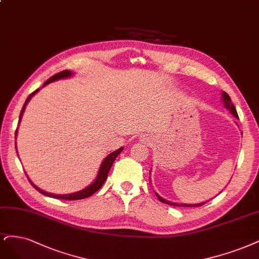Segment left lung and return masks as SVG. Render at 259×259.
<instances>
[{
    "mask_svg": "<svg viewBox=\"0 0 259 259\" xmlns=\"http://www.w3.org/2000/svg\"><path fill=\"white\" fill-rule=\"evenodd\" d=\"M222 102H223V104H224V107L226 109H228L229 111H230V113L233 114V115H235V118H237V119H239V117H238V113H237V110H236V108H235V106H234V104L231 103V100H230V97H229V95L226 93V92H224L223 91L222 92ZM151 172V171H150ZM155 195H156V197L158 198V200L159 201H162V202H164V203H167V204H170V206H176V207H200V206H202V204H204L206 202H208V201H206V202H200V203H195V204H189V203H178V202H172V201H168V200H166V199H164V198H162L160 197V196L155 192Z\"/></svg>",
    "mask_w": 259,
    "mask_h": 259,
    "instance_id": "obj_1",
    "label": "left lung"
}]
</instances>
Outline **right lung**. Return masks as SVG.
I'll use <instances>...</instances> for the list:
<instances>
[{
  "mask_svg": "<svg viewBox=\"0 0 259 259\" xmlns=\"http://www.w3.org/2000/svg\"><path fill=\"white\" fill-rule=\"evenodd\" d=\"M73 75H74V72H72V70H69V69L63 70V72H60V73L56 74L55 76H52L51 78H49V79L47 80V81L44 83V85H42L41 88L46 87L47 84H49V83H51V82H53V81H57V80L66 79V78H69V77H73ZM38 91H39V89H37V90H35L32 94L29 95L28 99H26V101H25V103H24V105H23V107H22V110H21V112H20V117H19V122H18V125H19V124H20V121H21V119H22V114H23V112H24V110H25L26 105H28V103L30 102V100H31L32 97H33L35 94H36ZM17 134H18V128H17V131H16V137H17ZM16 137H15V138H16ZM16 149H17V146H16ZM122 150H123V147L119 148L118 150L113 151V152H111L109 155H107V156L104 158L102 164H101V167H100V169H99V172H97V176H96V178H95V180H94L90 185H88V186L85 187V189H82V190H80V191H78V192L70 193V194H63V195H61V194H52V193L45 192V191H42L41 189H39V187H37L36 185H35V184L31 181V179H30L29 176H28L29 181H30V183L33 185V187H35V190H37L39 193H41V194L45 195V196H48V197L64 199V200H78V199H83V198H87V197H90L91 195H93L95 192L99 191V190L101 189V187L103 186V184L105 183V181H106V179H107V176H108V172H109V170H110V168H111L113 162L115 160V158H117V156L122 152ZM17 153H18V152H17Z\"/></svg>",
  "mask_w": 259,
  "mask_h": 259,
  "instance_id": "right-lung-1",
  "label": "right lung"
}]
</instances>
